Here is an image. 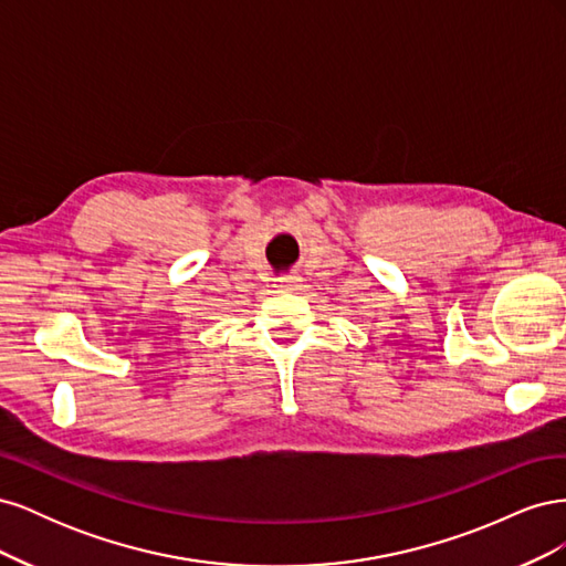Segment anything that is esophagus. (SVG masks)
I'll return each mask as SVG.
<instances>
[{
	"instance_id": "34e87169",
	"label": "esophagus",
	"mask_w": 566,
	"mask_h": 566,
	"mask_svg": "<svg viewBox=\"0 0 566 566\" xmlns=\"http://www.w3.org/2000/svg\"><path fill=\"white\" fill-rule=\"evenodd\" d=\"M276 287H279V293H295V290L300 287V276H281V279H276Z\"/></svg>"
}]
</instances>
